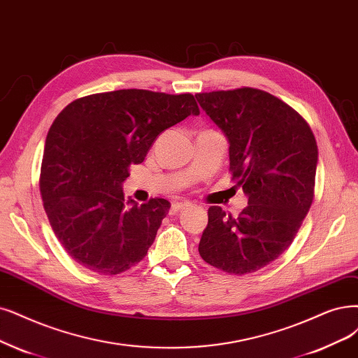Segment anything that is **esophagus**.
Wrapping results in <instances>:
<instances>
[{"instance_id": "esophagus-1", "label": "esophagus", "mask_w": 358, "mask_h": 358, "mask_svg": "<svg viewBox=\"0 0 358 358\" xmlns=\"http://www.w3.org/2000/svg\"><path fill=\"white\" fill-rule=\"evenodd\" d=\"M192 203L190 202H174L172 203V206H171V210L172 213H178V210H181V209H184V208H187V206H190Z\"/></svg>"}]
</instances>
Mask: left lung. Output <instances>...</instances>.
I'll use <instances>...</instances> for the list:
<instances>
[{"instance_id": "1", "label": "left lung", "mask_w": 358, "mask_h": 358, "mask_svg": "<svg viewBox=\"0 0 358 358\" xmlns=\"http://www.w3.org/2000/svg\"><path fill=\"white\" fill-rule=\"evenodd\" d=\"M229 141L230 171L248 196L234 218L208 209L201 257L230 274H249L279 258L294 242L314 197L319 150L302 116L257 88L196 94Z\"/></svg>"}]
</instances>
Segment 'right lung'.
I'll list each match as a JSON object with an SVG mask.
<instances>
[{"label":"right lung","instance_id":"add662e5","mask_svg":"<svg viewBox=\"0 0 358 358\" xmlns=\"http://www.w3.org/2000/svg\"><path fill=\"white\" fill-rule=\"evenodd\" d=\"M199 113L192 94L136 88L78 99L59 113L47 134L39 190L72 259L119 274L145 257L171 203L125 199L129 165L144 161L162 131Z\"/></svg>","mask_w":358,"mask_h":358}]
</instances>
